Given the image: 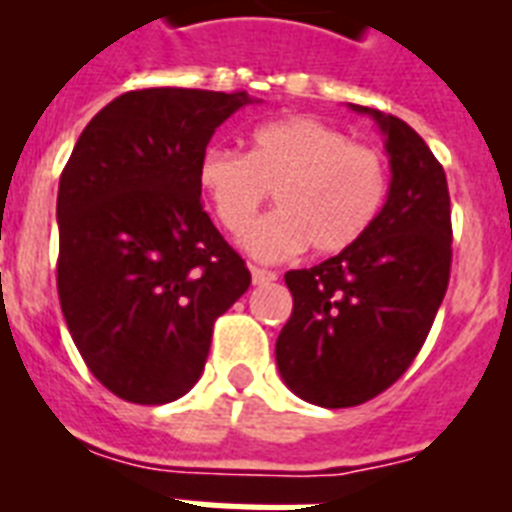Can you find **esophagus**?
Instances as JSON below:
<instances>
[{
  "label": "esophagus",
  "instance_id": "obj_1",
  "mask_svg": "<svg viewBox=\"0 0 512 512\" xmlns=\"http://www.w3.org/2000/svg\"><path fill=\"white\" fill-rule=\"evenodd\" d=\"M251 280L253 285H267L272 280H277V275L272 269H261V267H251Z\"/></svg>",
  "mask_w": 512,
  "mask_h": 512
}]
</instances>
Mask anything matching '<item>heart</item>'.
Instances as JSON below:
<instances>
[{
  "label": "heart",
  "instance_id": "1",
  "mask_svg": "<svg viewBox=\"0 0 512 512\" xmlns=\"http://www.w3.org/2000/svg\"><path fill=\"white\" fill-rule=\"evenodd\" d=\"M197 184L224 232L240 237L273 189L278 211L257 222L243 245L261 261L291 259L310 245L342 253L376 224L390 170L374 146L352 144L315 117H285L251 130L248 152L208 149Z\"/></svg>",
  "mask_w": 512,
  "mask_h": 512
}]
</instances>
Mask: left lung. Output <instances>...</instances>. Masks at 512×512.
Wrapping results in <instances>:
<instances>
[{"instance_id":"1","label":"left lung","mask_w":512,"mask_h":512,"mask_svg":"<svg viewBox=\"0 0 512 512\" xmlns=\"http://www.w3.org/2000/svg\"><path fill=\"white\" fill-rule=\"evenodd\" d=\"M387 141L390 192L376 224L318 267L285 272L293 312L275 344L283 382L323 408L360 406L422 350L451 275L443 165L406 122L368 106Z\"/></svg>"}]
</instances>
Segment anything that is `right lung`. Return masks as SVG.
<instances>
[{"mask_svg": "<svg viewBox=\"0 0 512 512\" xmlns=\"http://www.w3.org/2000/svg\"><path fill=\"white\" fill-rule=\"evenodd\" d=\"M243 90H130L82 130L58 184V299L90 374L160 406L200 379L213 323L251 285L202 211L197 162Z\"/></svg>", "mask_w": 512, "mask_h": 512, "instance_id": "add662e5", "label": "right lung"}]
</instances>
